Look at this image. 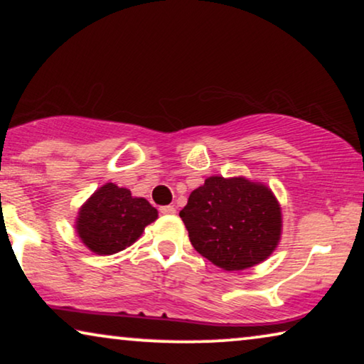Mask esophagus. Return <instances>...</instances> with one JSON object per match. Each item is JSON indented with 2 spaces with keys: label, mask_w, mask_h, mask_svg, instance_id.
I'll return each mask as SVG.
<instances>
[{
  "label": "esophagus",
  "mask_w": 364,
  "mask_h": 364,
  "mask_svg": "<svg viewBox=\"0 0 364 364\" xmlns=\"http://www.w3.org/2000/svg\"><path fill=\"white\" fill-rule=\"evenodd\" d=\"M159 210H161V213H164V215H173V213H176V207H173V205H164V207L159 208Z\"/></svg>",
  "instance_id": "obj_1"
}]
</instances>
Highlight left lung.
<instances>
[{
    "label": "left lung",
    "instance_id": "obj_1",
    "mask_svg": "<svg viewBox=\"0 0 364 364\" xmlns=\"http://www.w3.org/2000/svg\"><path fill=\"white\" fill-rule=\"evenodd\" d=\"M196 250L223 270L267 260L282 235V210L272 191L243 177H208L178 213Z\"/></svg>",
    "mask_w": 364,
    "mask_h": 364
}]
</instances>
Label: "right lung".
I'll use <instances>...</instances> for the list:
<instances>
[{"label":"right lung","instance_id":"1","mask_svg":"<svg viewBox=\"0 0 364 364\" xmlns=\"http://www.w3.org/2000/svg\"><path fill=\"white\" fill-rule=\"evenodd\" d=\"M157 218V210L146 198L131 191L106 183L79 210L77 235L97 255H112L132 245L144 228Z\"/></svg>","mask_w":364,"mask_h":364}]
</instances>
